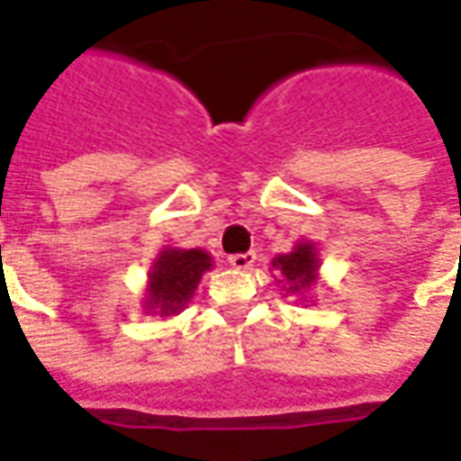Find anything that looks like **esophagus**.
Wrapping results in <instances>:
<instances>
[{"mask_svg": "<svg viewBox=\"0 0 461 461\" xmlns=\"http://www.w3.org/2000/svg\"><path fill=\"white\" fill-rule=\"evenodd\" d=\"M228 264L233 268H251L256 264V253L246 251V253H233L228 256Z\"/></svg>", "mask_w": 461, "mask_h": 461, "instance_id": "obj_1", "label": "esophagus"}]
</instances>
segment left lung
<instances>
[{
  "label": "left lung",
  "mask_w": 461,
  "mask_h": 461,
  "mask_svg": "<svg viewBox=\"0 0 461 461\" xmlns=\"http://www.w3.org/2000/svg\"><path fill=\"white\" fill-rule=\"evenodd\" d=\"M274 267L279 268L281 276L289 281V289H292V292H299V289L310 286L312 279H314V271H317V253H314V249H312L310 243H302V246H296L289 256L274 258Z\"/></svg>",
  "instance_id": "left-lung-1"
}]
</instances>
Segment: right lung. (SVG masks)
<instances>
[{
	"label": "right lung",
	"instance_id": "right-lung-1",
	"mask_svg": "<svg viewBox=\"0 0 461 461\" xmlns=\"http://www.w3.org/2000/svg\"><path fill=\"white\" fill-rule=\"evenodd\" d=\"M210 267L212 264H210L208 253L197 251V249L162 251L149 276V304L159 307L162 314H175L177 310H182L194 294L200 276Z\"/></svg>",
	"mask_w": 461,
	"mask_h": 461
}]
</instances>
